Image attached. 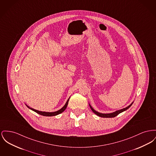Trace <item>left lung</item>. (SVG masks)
Returning a JSON list of instances; mask_svg holds the SVG:
<instances>
[{"instance_id":"1","label":"left lung","mask_w":156,"mask_h":156,"mask_svg":"<svg viewBox=\"0 0 156 156\" xmlns=\"http://www.w3.org/2000/svg\"><path fill=\"white\" fill-rule=\"evenodd\" d=\"M133 104V102L129 105H128V107H126V108H123V109L118 110V111H115V112H114L109 113V114H102V113H100V112H97V111H96L94 109H93L92 107L91 106L90 104H89V105H90V108H91L92 111L96 115H97L98 116L101 117H103V118H112V117H116L117 115H119L121 112H123V111H126V110L128 109V108L132 105Z\"/></svg>"}]
</instances>
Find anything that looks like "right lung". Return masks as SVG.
<instances>
[{
	"label": "right lung",
	"instance_id": "obj_1",
	"mask_svg": "<svg viewBox=\"0 0 156 156\" xmlns=\"http://www.w3.org/2000/svg\"><path fill=\"white\" fill-rule=\"evenodd\" d=\"M69 98H69V99L67 100L66 102V104H65L64 106V107H62L61 109H60V110H59L58 111H55V112H44V111H40L35 110V109H34V108H32L29 107L28 105H27V104H26V105L27 106V107L29 108V109H30V110H32V111H34L36 112L37 113L39 114H40V115H44V116L51 117V116H55V115H58V114H59L62 113V112H64V111H65V110L66 108V107H67V105H68V101H69Z\"/></svg>",
	"mask_w": 156,
	"mask_h": 156
}]
</instances>
